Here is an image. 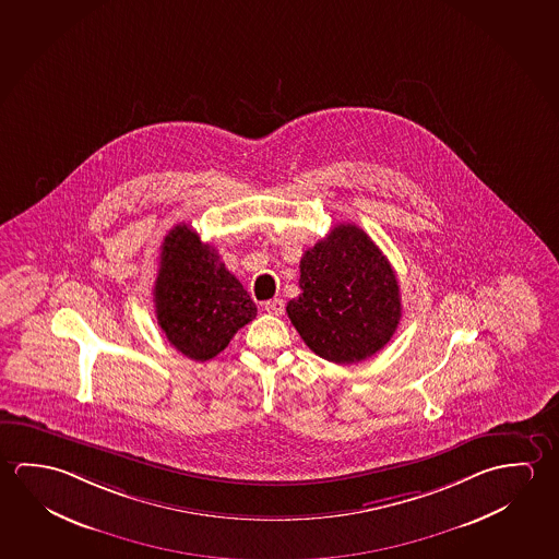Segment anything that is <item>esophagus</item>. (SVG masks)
<instances>
[{
  "label": "esophagus",
  "mask_w": 559,
  "mask_h": 559,
  "mask_svg": "<svg viewBox=\"0 0 559 559\" xmlns=\"http://www.w3.org/2000/svg\"><path fill=\"white\" fill-rule=\"evenodd\" d=\"M263 310H265L266 313H273V316H283L284 302L281 298L269 300V302L263 304Z\"/></svg>",
  "instance_id": "esophagus-1"
}]
</instances>
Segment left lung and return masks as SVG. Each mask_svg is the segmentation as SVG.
<instances>
[{
  "mask_svg": "<svg viewBox=\"0 0 559 559\" xmlns=\"http://www.w3.org/2000/svg\"><path fill=\"white\" fill-rule=\"evenodd\" d=\"M300 288L286 313L304 343L330 362L372 357L402 318L394 269L355 224H338L304 253Z\"/></svg>",
  "mask_w": 559,
  "mask_h": 559,
  "instance_id": "left-lung-1",
  "label": "left lung"
}]
</instances>
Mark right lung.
Instances as JSON below:
<instances>
[{"label": "right lung", "mask_w": 559, "mask_h": 559, "mask_svg": "<svg viewBox=\"0 0 559 559\" xmlns=\"http://www.w3.org/2000/svg\"><path fill=\"white\" fill-rule=\"evenodd\" d=\"M154 302L159 328L179 353L211 360L257 316L253 300L222 263L211 243H202L187 224L164 239Z\"/></svg>", "instance_id": "obj_1"}]
</instances>
